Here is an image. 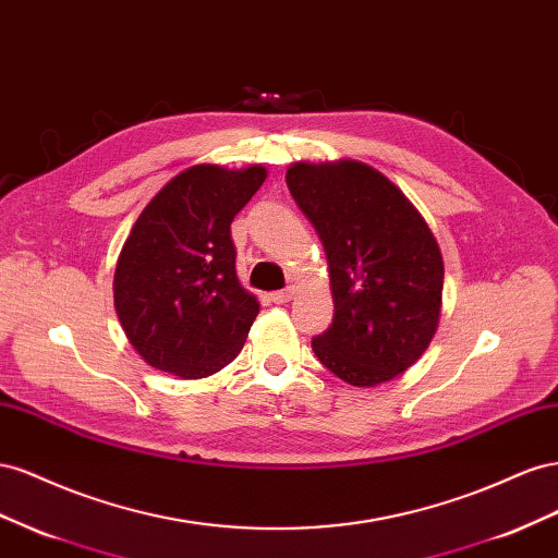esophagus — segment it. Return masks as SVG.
<instances>
[{
    "instance_id": "34e87169",
    "label": "esophagus",
    "mask_w": 558,
    "mask_h": 558,
    "mask_svg": "<svg viewBox=\"0 0 558 558\" xmlns=\"http://www.w3.org/2000/svg\"><path fill=\"white\" fill-rule=\"evenodd\" d=\"M292 296H294V290L284 288V290H278V292L270 294V301H274V304H288Z\"/></svg>"
}]
</instances>
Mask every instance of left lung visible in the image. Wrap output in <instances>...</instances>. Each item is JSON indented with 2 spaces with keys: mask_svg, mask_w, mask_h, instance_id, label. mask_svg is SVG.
Here are the masks:
<instances>
[{
  "mask_svg": "<svg viewBox=\"0 0 558 558\" xmlns=\"http://www.w3.org/2000/svg\"><path fill=\"white\" fill-rule=\"evenodd\" d=\"M284 180L329 264L333 320L313 339V353L357 388L407 372L439 323L444 262L433 231L364 163H296Z\"/></svg>",
  "mask_w": 558,
  "mask_h": 558,
  "instance_id": "8db88e82",
  "label": "left lung"
}]
</instances>
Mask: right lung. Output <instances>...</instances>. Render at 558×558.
<instances>
[{"mask_svg":"<svg viewBox=\"0 0 558 558\" xmlns=\"http://www.w3.org/2000/svg\"><path fill=\"white\" fill-rule=\"evenodd\" d=\"M266 180L262 166H194L137 217L114 274V306L151 367L203 378L243 350L259 313L235 276L231 221Z\"/></svg>","mask_w":558,"mask_h":558,"instance_id":"1","label":"right lung"}]
</instances>
